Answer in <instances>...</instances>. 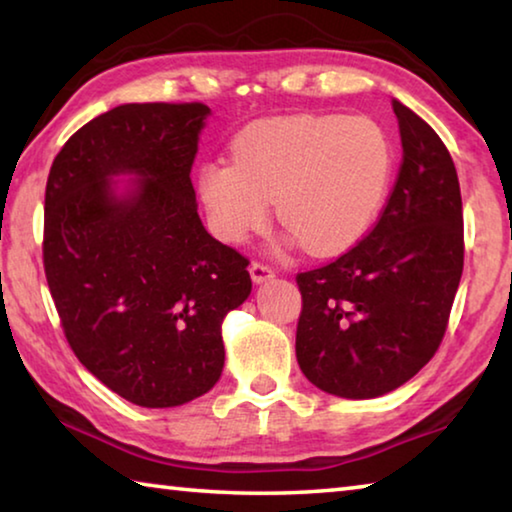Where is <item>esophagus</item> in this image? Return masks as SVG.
I'll return each mask as SVG.
<instances>
[{"label": "esophagus", "mask_w": 512, "mask_h": 512, "mask_svg": "<svg viewBox=\"0 0 512 512\" xmlns=\"http://www.w3.org/2000/svg\"><path fill=\"white\" fill-rule=\"evenodd\" d=\"M273 275H275V271H273L271 266L259 264V262H253V264H250V277H253V282H255V284H264V282L271 280Z\"/></svg>", "instance_id": "esophagus-1"}]
</instances>
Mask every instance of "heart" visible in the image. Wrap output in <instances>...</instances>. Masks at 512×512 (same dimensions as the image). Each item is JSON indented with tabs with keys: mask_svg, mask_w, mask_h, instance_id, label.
<instances>
[{
	"mask_svg": "<svg viewBox=\"0 0 512 512\" xmlns=\"http://www.w3.org/2000/svg\"><path fill=\"white\" fill-rule=\"evenodd\" d=\"M395 171L379 121L341 115L259 119L232 142V162H207L198 192L212 230L241 244L262 228L268 201L309 253L352 248L377 221Z\"/></svg>",
	"mask_w": 512,
	"mask_h": 512,
	"instance_id": "heart-1",
	"label": "heart"
}]
</instances>
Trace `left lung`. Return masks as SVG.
<instances>
[{
    "label": "left lung",
    "mask_w": 512,
    "mask_h": 512,
    "mask_svg": "<svg viewBox=\"0 0 512 512\" xmlns=\"http://www.w3.org/2000/svg\"><path fill=\"white\" fill-rule=\"evenodd\" d=\"M402 164L366 239L300 273V370L320 391L370 400L427 366L443 341L463 275V203L436 131L393 99Z\"/></svg>",
    "instance_id": "8db88e82"
}]
</instances>
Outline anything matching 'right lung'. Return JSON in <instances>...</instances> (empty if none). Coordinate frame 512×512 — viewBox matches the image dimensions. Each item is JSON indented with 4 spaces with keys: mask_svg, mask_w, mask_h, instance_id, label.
Segmentation results:
<instances>
[{
    "mask_svg": "<svg viewBox=\"0 0 512 512\" xmlns=\"http://www.w3.org/2000/svg\"><path fill=\"white\" fill-rule=\"evenodd\" d=\"M210 115L203 103H124L69 137L47 180L45 273L67 341L146 409L219 381L223 318L253 289L248 259L198 216L189 171Z\"/></svg>",
    "mask_w": 512,
    "mask_h": 512,
    "instance_id": "obj_1",
    "label": "right lung"
}]
</instances>
